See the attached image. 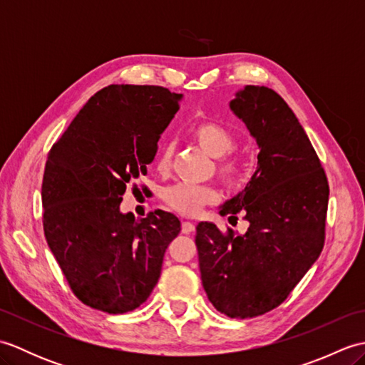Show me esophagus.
Masks as SVG:
<instances>
[{
	"instance_id": "34e87169",
	"label": "esophagus",
	"mask_w": 365,
	"mask_h": 365,
	"mask_svg": "<svg viewBox=\"0 0 365 365\" xmlns=\"http://www.w3.org/2000/svg\"><path fill=\"white\" fill-rule=\"evenodd\" d=\"M195 224L190 222V221H183L182 222V234H192L195 232Z\"/></svg>"
}]
</instances>
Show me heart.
Masks as SVG:
<instances>
[{
    "label": "heart",
    "instance_id": "1",
    "mask_svg": "<svg viewBox=\"0 0 365 365\" xmlns=\"http://www.w3.org/2000/svg\"><path fill=\"white\" fill-rule=\"evenodd\" d=\"M191 138L216 161V173L224 185L230 188H240L246 182L251 170L250 158L243 152L234 150L237 138L222 123L215 120L199 122L191 128ZM173 161V145L163 144L158 152L155 168L160 174H166ZM220 191L210 185L192 183H174L163 191V200L174 212L195 216L200 213L204 207L213 205L220 200Z\"/></svg>",
    "mask_w": 365,
    "mask_h": 365
}]
</instances>
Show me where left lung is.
<instances>
[{
    "label": "left lung",
    "instance_id": "8db88e82",
    "mask_svg": "<svg viewBox=\"0 0 365 365\" xmlns=\"http://www.w3.org/2000/svg\"><path fill=\"white\" fill-rule=\"evenodd\" d=\"M257 139V169L221 215L250 221L242 237L199 222L196 246L207 297L230 319L281 306L324 246L329 185L297 115L273 89L246 86L230 102Z\"/></svg>",
    "mask_w": 365,
    "mask_h": 365
}]
</instances>
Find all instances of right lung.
<instances>
[{"label": "right lung", "mask_w": 365, "mask_h": 365, "mask_svg": "<svg viewBox=\"0 0 365 365\" xmlns=\"http://www.w3.org/2000/svg\"><path fill=\"white\" fill-rule=\"evenodd\" d=\"M180 98L161 86L111 84L89 98L46 157L45 240L75 297L97 311L125 314L145 302L180 232L169 212L136 220L119 210Z\"/></svg>", "instance_id": "obj_1"}]
</instances>
